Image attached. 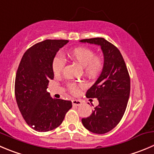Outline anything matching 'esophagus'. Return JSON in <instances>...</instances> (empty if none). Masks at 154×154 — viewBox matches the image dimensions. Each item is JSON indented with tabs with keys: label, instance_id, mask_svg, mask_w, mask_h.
<instances>
[{
	"label": "esophagus",
	"instance_id": "obj_1",
	"mask_svg": "<svg viewBox=\"0 0 154 154\" xmlns=\"http://www.w3.org/2000/svg\"><path fill=\"white\" fill-rule=\"evenodd\" d=\"M81 101L78 99H73L72 100V104L74 106H79L81 104Z\"/></svg>",
	"mask_w": 154,
	"mask_h": 154
}]
</instances>
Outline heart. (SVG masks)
I'll use <instances>...</instances> for the list:
<instances>
[{
    "instance_id": "b5f03b06",
    "label": "heart",
    "mask_w": 154,
    "mask_h": 154,
    "mask_svg": "<svg viewBox=\"0 0 154 154\" xmlns=\"http://www.w3.org/2000/svg\"><path fill=\"white\" fill-rule=\"evenodd\" d=\"M73 61L82 66L83 72L89 77H96L102 72L104 67V59L101 55L95 54L93 50L88 47H77L71 50L68 54ZM65 59L58 54L55 56L52 62V70L55 76H59L63 72L65 66ZM84 82H70L67 84V89L72 95L78 94L80 88L85 87Z\"/></svg>"
}]
</instances>
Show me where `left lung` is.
Returning a JSON list of instances; mask_svg holds the SVG:
<instances>
[{
    "label": "left lung",
    "mask_w": 154,
    "mask_h": 154,
    "mask_svg": "<svg viewBox=\"0 0 154 154\" xmlns=\"http://www.w3.org/2000/svg\"><path fill=\"white\" fill-rule=\"evenodd\" d=\"M80 42L101 46L104 53V69L86 93L87 98H98L99 104L89 117L82 119V123L93 133L104 134L123 118L130 93V77L120 50L111 43L102 37L83 39Z\"/></svg>",
    "instance_id": "obj_1"
}]
</instances>
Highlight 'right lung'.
I'll return each instance as SVG.
<instances>
[{
    "label": "right lung",
    "instance_id": "obj_1",
    "mask_svg": "<svg viewBox=\"0 0 154 154\" xmlns=\"http://www.w3.org/2000/svg\"><path fill=\"white\" fill-rule=\"evenodd\" d=\"M68 40H46L26 50L15 80V95L22 117L37 132H48L62 124L71 101L53 99L47 91L53 80L52 62Z\"/></svg>",
    "mask_w": 154,
    "mask_h": 154
}]
</instances>
